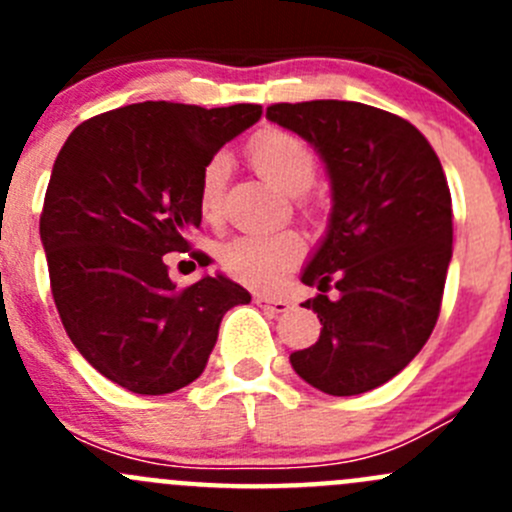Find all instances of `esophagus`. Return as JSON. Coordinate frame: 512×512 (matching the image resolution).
<instances>
[{"label": "esophagus", "instance_id": "esophagus-1", "mask_svg": "<svg viewBox=\"0 0 512 512\" xmlns=\"http://www.w3.org/2000/svg\"><path fill=\"white\" fill-rule=\"evenodd\" d=\"M255 302L260 304V307L270 309L272 314H285L287 309L292 307V304H289L287 299H275V297H267V294H257V297H255Z\"/></svg>", "mask_w": 512, "mask_h": 512}]
</instances>
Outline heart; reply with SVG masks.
<instances>
[{"label":"heart","mask_w":512,"mask_h":512,"mask_svg":"<svg viewBox=\"0 0 512 512\" xmlns=\"http://www.w3.org/2000/svg\"><path fill=\"white\" fill-rule=\"evenodd\" d=\"M247 156L265 178L289 195L307 193L319 173L317 153L282 128H265L247 143ZM230 173V160L223 153L213 156L200 173L198 203L203 218L215 220L223 210V195ZM304 242L297 232H245L220 247V265L227 275L250 287L272 289L302 260Z\"/></svg>","instance_id":"obj_1"}]
</instances>
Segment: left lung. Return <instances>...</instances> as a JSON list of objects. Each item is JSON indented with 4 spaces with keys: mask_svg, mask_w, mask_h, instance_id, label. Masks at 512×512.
I'll use <instances>...</instances> for the list:
<instances>
[{
    "mask_svg": "<svg viewBox=\"0 0 512 512\" xmlns=\"http://www.w3.org/2000/svg\"><path fill=\"white\" fill-rule=\"evenodd\" d=\"M267 118L302 136L332 183L327 235L302 270L322 332L289 361L324 394H364L421 352L441 312L453 255L441 160L416 126L366 103H275Z\"/></svg>",
    "mask_w": 512,
    "mask_h": 512,
    "instance_id": "8db88e82",
    "label": "left lung"
}]
</instances>
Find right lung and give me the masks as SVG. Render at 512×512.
<instances>
[{
    "mask_svg": "<svg viewBox=\"0 0 512 512\" xmlns=\"http://www.w3.org/2000/svg\"><path fill=\"white\" fill-rule=\"evenodd\" d=\"M260 116L257 103L143 101L76 126L56 156L39 220L51 294L74 347L113 384L188 386L227 309L252 299L225 275L175 287L163 255L200 227L205 163Z\"/></svg>",
    "mask_w": 512,
    "mask_h": 512,
    "instance_id": "right-lung-1",
    "label": "right lung"
}]
</instances>
